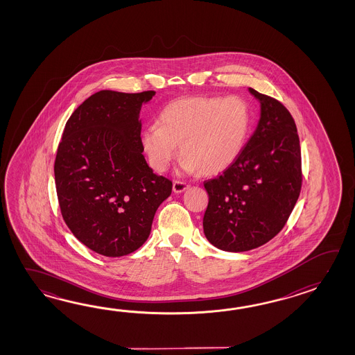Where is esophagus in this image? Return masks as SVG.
<instances>
[{
  "mask_svg": "<svg viewBox=\"0 0 355 355\" xmlns=\"http://www.w3.org/2000/svg\"><path fill=\"white\" fill-rule=\"evenodd\" d=\"M188 188V184H187V182H184V181L175 180L174 184H173V190H174V193H182V191H185Z\"/></svg>",
  "mask_w": 355,
  "mask_h": 355,
  "instance_id": "1",
  "label": "esophagus"
}]
</instances>
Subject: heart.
Wrapping results in <instances>:
<instances>
[{
    "label": "heart",
    "mask_w": 355,
    "mask_h": 355,
    "mask_svg": "<svg viewBox=\"0 0 355 355\" xmlns=\"http://www.w3.org/2000/svg\"><path fill=\"white\" fill-rule=\"evenodd\" d=\"M141 135L153 170L164 173L178 156L182 167L202 175L226 170L239 157L249 136L251 109L240 96H187L168 103Z\"/></svg>",
    "instance_id": "obj_1"
}]
</instances>
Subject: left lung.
Returning <instances> with one entry per match:
<instances>
[{
  "mask_svg": "<svg viewBox=\"0 0 355 355\" xmlns=\"http://www.w3.org/2000/svg\"><path fill=\"white\" fill-rule=\"evenodd\" d=\"M249 90L261 105L257 130L223 174L204 181L209 196L204 234L216 248L232 252L257 249L279 234L302 188L293 116L279 100Z\"/></svg>",
  "mask_w": 355,
  "mask_h": 355,
  "instance_id": "obj_1",
  "label": "left lung"
}]
</instances>
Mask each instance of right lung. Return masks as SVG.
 I'll use <instances>...</instances> for the list:
<instances>
[{"instance_id":"add662e5","label":"right lung","mask_w":355,"mask_h":355,"mask_svg":"<svg viewBox=\"0 0 355 355\" xmlns=\"http://www.w3.org/2000/svg\"><path fill=\"white\" fill-rule=\"evenodd\" d=\"M155 91L103 90L69 116L54 161L60 213L71 232L100 255H128L151 232L173 181L148 167L138 121Z\"/></svg>"}]
</instances>
